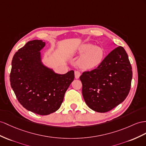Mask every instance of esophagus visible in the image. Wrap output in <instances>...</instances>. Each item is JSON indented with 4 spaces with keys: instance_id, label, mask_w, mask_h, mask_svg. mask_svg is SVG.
<instances>
[{
    "instance_id": "1",
    "label": "esophagus",
    "mask_w": 146,
    "mask_h": 146,
    "mask_svg": "<svg viewBox=\"0 0 146 146\" xmlns=\"http://www.w3.org/2000/svg\"><path fill=\"white\" fill-rule=\"evenodd\" d=\"M81 76V73L79 72V71H75L74 72V76H75L76 79H78Z\"/></svg>"
}]
</instances>
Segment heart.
Returning a JSON list of instances; mask_svg holds the SVG:
<instances>
[{
  "label": "heart",
  "instance_id": "1",
  "mask_svg": "<svg viewBox=\"0 0 146 146\" xmlns=\"http://www.w3.org/2000/svg\"><path fill=\"white\" fill-rule=\"evenodd\" d=\"M78 55H82L78 60V65L84 70H91L98 67L101 63L104 52L101 48L86 43L81 45L78 48Z\"/></svg>",
  "mask_w": 146,
  "mask_h": 146
}]
</instances>
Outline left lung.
<instances>
[{
  "label": "left lung",
  "instance_id": "obj_1",
  "mask_svg": "<svg viewBox=\"0 0 146 146\" xmlns=\"http://www.w3.org/2000/svg\"><path fill=\"white\" fill-rule=\"evenodd\" d=\"M132 67L124 48L119 46L108 54L98 68L80 77L87 106L105 113L124 101L131 88Z\"/></svg>",
  "mask_w": 146,
  "mask_h": 146
}]
</instances>
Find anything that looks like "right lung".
<instances>
[{
    "label": "right lung",
    "instance_id": "obj_1",
    "mask_svg": "<svg viewBox=\"0 0 146 146\" xmlns=\"http://www.w3.org/2000/svg\"><path fill=\"white\" fill-rule=\"evenodd\" d=\"M46 43L41 40L29 41L15 54L10 74V85L21 105L40 115L57 111L65 92L74 78L73 70L56 73L45 66L40 51Z\"/></svg>",
    "mask_w": 146,
    "mask_h": 146
}]
</instances>
